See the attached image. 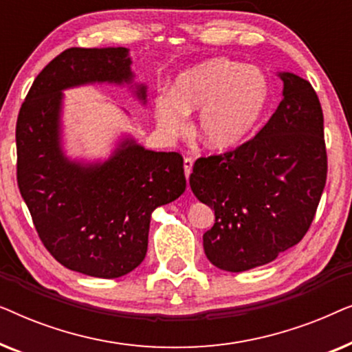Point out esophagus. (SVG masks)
<instances>
[{
    "instance_id": "1",
    "label": "esophagus",
    "mask_w": 352,
    "mask_h": 352,
    "mask_svg": "<svg viewBox=\"0 0 352 352\" xmlns=\"http://www.w3.org/2000/svg\"><path fill=\"white\" fill-rule=\"evenodd\" d=\"M192 166H194V158H192V157H186V158H184V173H186V177L190 176Z\"/></svg>"
}]
</instances>
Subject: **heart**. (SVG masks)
<instances>
[{"label": "heart", "mask_w": 352, "mask_h": 352, "mask_svg": "<svg viewBox=\"0 0 352 352\" xmlns=\"http://www.w3.org/2000/svg\"><path fill=\"white\" fill-rule=\"evenodd\" d=\"M267 102L269 83L261 70L218 57L181 74L175 96L157 98L155 117L163 131L181 134L187 128V113L201 110L200 138L206 146L224 151L254 131Z\"/></svg>", "instance_id": "heart-1"}]
</instances>
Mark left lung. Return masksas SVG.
I'll return each mask as SVG.
<instances>
[{"label": "left lung", "mask_w": 352, "mask_h": 352, "mask_svg": "<svg viewBox=\"0 0 352 352\" xmlns=\"http://www.w3.org/2000/svg\"><path fill=\"white\" fill-rule=\"evenodd\" d=\"M283 99L261 131L239 147L197 158L189 177L214 210L204 234L216 267L243 272L274 261L305 237L327 181L324 113L309 81L278 74Z\"/></svg>", "instance_id": "8db88e82"}]
</instances>
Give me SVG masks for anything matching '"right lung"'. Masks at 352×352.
Here are the masks:
<instances>
[{
    "label": "right lung",
    "instance_id": "right-lung-1",
    "mask_svg": "<svg viewBox=\"0 0 352 352\" xmlns=\"http://www.w3.org/2000/svg\"><path fill=\"white\" fill-rule=\"evenodd\" d=\"M126 47H70L40 72L16 124L17 186L47 252L70 271L115 278L144 261L151 214L186 190L177 152L124 141L102 165L72 163L59 144L62 89L131 81ZM146 100V86H138Z\"/></svg>",
    "mask_w": 352,
    "mask_h": 352
}]
</instances>
